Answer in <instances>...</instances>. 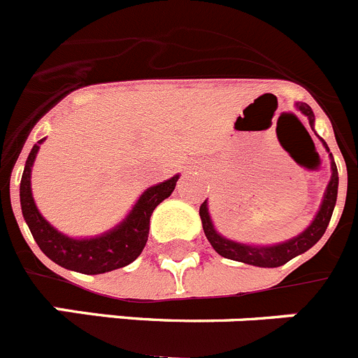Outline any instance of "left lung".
<instances>
[{
	"mask_svg": "<svg viewBox=\"0 0 358 358\" xmlns=\"http://www.w3.org/2000/svg\"><path fill=\"white\" fill-rule=\"evenodd\" d=\"M296 110H299L303 115H307L308 124L314 130V112L312 108L308 107L307 103H294ZM320 137V135H317ZM321 139V137H320ZM323 143L324 150L330 153L328 150V144ZM330 169H331V176L330 182L327 185V191L323 194V201L320 205V210L317 214L314 215L312 219V223L305 228L301 234L294 235L292 239L283 241V243H276V244H244V243H237V241H231L228 237H223V235L219 234L215 230L214 223H212L210 212H208V199L201 203V207H199V217H201V224H203V231H205V237L208 239L210 246L217 251L219 255L224 257V259L230 260H237V262H244L250 264V266H257V267H278L283 266L285 262H289L294 257L301 255L307 250H310L317 241L323 237V234L327 231L328 223H330L331 214H334V207H336L337 201V189H339V173H337V166L334 162V157L330 153Z\"/></svg>",
	"mask_w": 358,
	"mask_h": 358,
	"instance_id": "obj_1",
	"label": "left lung"
}]
</instances>
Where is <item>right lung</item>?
<instances>
[{
  "instance_id": "1",
  "label": "right lung",
  "mask_w": 358,
  "mask_h": 358,
  "mask_svg": "<svg viewBox=\"0 0 358 358\" xmlns=\"http://www.w3.org/2000/svg\"><path fill=\"white\" fill-rule=\"evenodd\" d=\"M46 137L31 148L19 187L22 217L41 251L55 264L83 275H101L134 262L143 253L148 243L151 214L157 205L171 196L180 175L148 187L135 201L127 217L110 230L94 237H69L48 223L44 215L38 212L31 194V167Z\"/></svg>"
}]
</instances>
